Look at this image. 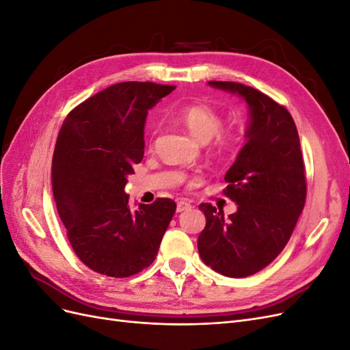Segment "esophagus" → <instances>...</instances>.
<instances>
[{
    "instance_id": "1",
    "label": "esophagus",
    "mask_w": 350,
    "mask_h": 350,
    "mask_svg": "<svg viewBox=\"0 0 350 350\" xmlns=\"http://www.w3.org/2000/svg\"><path fill=\"white\" fill-rule=\"evenodd\" d=\"M188 208H191V203H189V201H187V200H179L178 203H176V211H178V213H181V211H185Z\"/></svg>"
}]
</instances>
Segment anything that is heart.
I'll return each instance as SVG.
<instances>
[{
  "label": "heart",
  "instance_id": "obj_1",
  "mask_svg": "<svg viewBox=\"0 0 350 350\" xmlns=\"http://www.w3.org/2000/svg\"><path fill=\"white\" fill-rule=\"evenodd\" d=\"M176 116L201 143L210 142L216 134H219L217 146L220 149H229L238 142V131L235 130L219 133L224 125V120L217 111L207 105H188V107L179 109Z\"/></svg>",
  "mask_w": 350,
  "mask_h": 350
}]
</instances>
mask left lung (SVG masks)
Wrapping results in <instances>:
<instances>
[{
  "label": "left lung",
  "instance_id": "obj_1",
  "mask_svg": "<svg viewBox=\"0 0 350 350\" xmlns=\"http://www.w3.org/2000/svg\"><path fill=\"white\" fill-rule=\"evenodd\" d=\"M248 105L245 144L225 175L226 196L238 208L200 204L206 226L198 237L204 264L228 278H247L262 270L288 243L301 216L306 181L299 135L293 118L267 94L234 81H208Z\"/></svg>",
  "mask_w": 350,
  "mask_h": 350
}]
</instances>
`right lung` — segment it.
<instances>
[{
	"mask_svg": "<svg viewBox=\"0 0 350 350\" xmlns=\"http://www.w3.org/2000/svg\"><path fill=\"white\" fill-rule=\"evenodd\" d=\"M175 88L116 83L74 108L52 157V191L74 252L93 271L129 278L154 261L176 204L157 198L131 210L124 188L144 156L149 109Z\"/></svg>",
	"mask_w": 350,
	"mask_h": 350,
	"instance_id": "1",
	"label": "right lung"
}]
</instances>
